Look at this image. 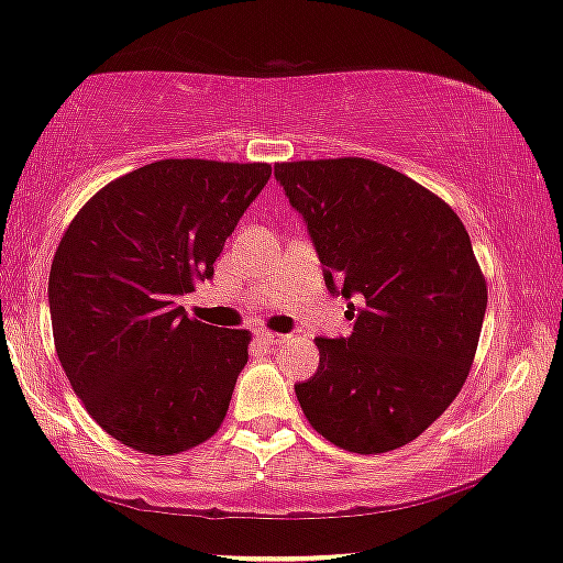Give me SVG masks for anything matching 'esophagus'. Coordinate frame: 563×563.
<instances>
[{
	"instance_id": "esophagus-1",
	"label": "esophagus",
	"mask_w": 563,
	"mask_h": 563,
	"mask_svg": "<svg viewBox=\"0 0 563 563\" xmlns=\"http://www.w3.org/2000/svg\"><path fill=\"white\" fill-rule=\"evenodd\" d=\"M255 336H258L263 344H282L284 339H287L284 334H274V331H263V329L255 331Z\"/></svg>"
}]
</instances>
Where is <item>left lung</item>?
I'll return each instance as SVG.
<instances>
[{"instance_id":"obj_1","label":"left lung","mask_w":563,"mask_h":563,"mask_svg":"<svg viewBox=\"0 0 563 563\" xmlns=\"http://www.w3.org/2000/svg\"><path fill=\"white\" fill-rule=\"evenodd\" d=\"M274 177L355 321L350 336L316 339V376L295 384L305 418L355 454L405 446L456 399L481 339L488 289L467 229L367 158L287 162Z\"/></svg>"}]
</instances>
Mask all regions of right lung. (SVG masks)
Masks as SVG:
<instances>
[{
	"label": "right lung",
	"mask_w": 563,
	"mask_h": 563,
	"mask_svg": "<svg viewBox=\"0 0 563 563\" xmlns=\"http://www.w3.org/2000/svg\"><path fill=\"white\" fill-rule=\"evenodd\" d=\"M268 164L164 158L101 187L48 274L54 346L69 386L112 439L179 454L217 433L250 334L187 318L177 297L213 276Z\"/></svg>",
	"instance_id": "1"
}]
</instances>
